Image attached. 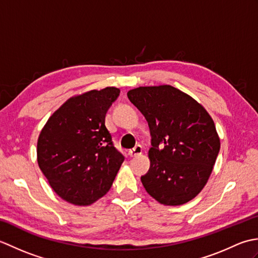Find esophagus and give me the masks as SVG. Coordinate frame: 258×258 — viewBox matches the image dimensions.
<instances>
[{"label":"esophagus","instance_id":"obj_1","mask_svg":"<svg viewBox=\"0 0 258 258\" xmlns=\"http://www.w3.org/2000/svg\"><path fill=\"white\" fill-rule=\"evenodd\" d=\"M142 152H143V147H142V146L139 144V145H136V146L134 147V149L128 151V155H130L131 157H135V156L141 155Z\"/></svg>","mask_w":258,"mask_h":258}]
</instances>
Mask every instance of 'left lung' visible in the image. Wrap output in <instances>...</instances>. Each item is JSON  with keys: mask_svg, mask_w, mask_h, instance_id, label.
Here are the masks:
<instances>
[{"mask_svg": "<svg viewBox=\"0 0 258 258\" xmlns=\"http://www.w3.org/2000/svg\"><path fill=\"white\" fill-rule=\"evenodd\" d=\"M127 97L144 115L152 135L151 166L141 176L144 188L164 205L193 200L207 183L221 147L210 114L171 85L140 86Z\"/></svg>", "mask_w": 258, "mask_h": 258, "instance_id": "1", "label": "left lung"}]
</instances>
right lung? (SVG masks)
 Returning a JSON list of instances; mask_svg holds the SVG:
<instances>
[{"label": "right lung", "mask_w": 258, "mask_h": 258, "mask_svg": "<svg viewBox=\"0 0 258 258\" xmlns=\"http://www.w3.org/2000/svg\"><path fill=\"white\" fill-rule=\"evenodd\" d=\"M118 95L116 87H106L70 98L38 136V166L69 203L90 205L105 195L124 162L105 126L106 112Z\"/></svg>", "instance_id": "1"}]
</instances>
